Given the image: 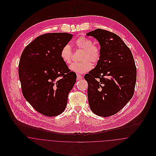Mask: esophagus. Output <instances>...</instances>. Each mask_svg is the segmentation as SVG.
I'll list each match as a JSON object with an SVG mask.
<instances>
[{"mask_svg": "<svg viewBox=\"0 0 156 156\" xmlns=\"http://www.w3.org/2000/svg\"><path fill=\"white\" fill-rule=\"evenodd\" d=\"M82 79V76H81L80 74H77V80H80V79Z\"/></svg>", "mask_w": 156, "mask_h": 156, "instance_id": "obj_1", "label": "esophagus"}]
</instances>
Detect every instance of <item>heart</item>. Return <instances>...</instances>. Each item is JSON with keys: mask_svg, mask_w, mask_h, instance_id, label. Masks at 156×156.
<instances>
[{"mask_svg": "<svg viewBox=\"0 0 156 156\" xmlns=\"http://www.w3.org/2000/svg\"><path fill=\"white\" fill-rule=\"evenodd\" d=\"M75 44L78 48L83 50L81 57L82 61L73 63L69 67V69L76 73H84L91 69V62L96 64L99 61L101 57V51L97 46L94 45L91 40L85 37H81L77 39ZM72 55L73 52L70 45L67 44L62 48L60 55L66 64H69L71 63Z\"/></svg>", "mask_w": 156, "mask_h": 156, "instance_id": "b5f03b06", "label": "heart"}]
</instances>
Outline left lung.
<instances>
[{
  "mask_svg": "<svg viewBox=\"0 0 156 156\" xmlns=\"http://www.w3.org/2000/svg\"><path fill=\"white\" fill-rule=\"evenodd\" d=\"M87 35L97 40L101 51L97 66L84 76L89 107L97 115L108 117L121 110L133 95L137 73L133 56L114 33L97 29Z\"/></svg>",
  "mask_w": 156,
  "mask_h": 156,
  "instance_id": "1",
  "label": "left lung"
}]
</instances>
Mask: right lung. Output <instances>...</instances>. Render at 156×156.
I'll return each instance as SVG.
<instances>
[{
    "label": "right lung",
    "mask_w": 156,
    "mask_h": 156,
    "mask_svg": "<svg viewBox=\"0 0 156 156\" xmlns=\"http://www.w3.org/2000/svg\"><path fill=\"white\" fill-rule=\"evenodd\" d=\"M73 36L66 32L40 35L25 47L21 55L19 75L23 95L45 116H55L64 111L68 94L76 82V74L60 55Z\"/></svg>",
    "instance_id": "1"
}]
</instances>
